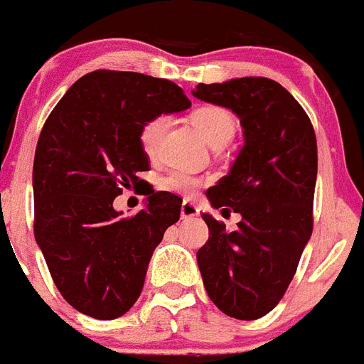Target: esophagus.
<instances>
[{"label":"esophagus","instance_id":"34e87169","mask_svg":"<svg viewBox=\"0 0 364 364\" xmlns=\"http://www.w3.org/2000/svg\"><path fill=\"white\" fill-rule=\"evenodd\" d=\"M194 216H198V207L192 203V201H183L181 203V218H194Z\"/></svg>","mask_w":364,"mask_h":364}]
</instances>
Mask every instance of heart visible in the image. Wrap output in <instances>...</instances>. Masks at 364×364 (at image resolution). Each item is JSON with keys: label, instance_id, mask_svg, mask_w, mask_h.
Instances as JSON below:
<instances>
[{"label": "heart", "instance_id": "1", "mask_svg": "<svg viewBox=\"0 0 364 364\" xmlns=\"http://www.w3.org/2000/svg\"><path fill=\"white\" fill-rule=\"evenodd\" d=\"M192 124L198 129L203 139L209 142L213 148L215 146H224L228 144L229 140L233 139L235 129H237V122L235 116L220 105H203L200 109L192 112L191 116ZM168 116L166 114H157L154 118H149L139 133V142L140 148L148 157H155L163 140L164 131L168 127ZM201 179L196 176H192L183 170H173L168 172L159 179V188L161 191L172 192V194H181V196H191L198 191L201 185Z\"/></svg>", "mask_w": 364, "mask_h": 364}]
</instances>
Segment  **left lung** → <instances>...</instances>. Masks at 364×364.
<instances>
[{"label":"left lung","instance_id":"left-lung-1","mask_svg":"<svg viewBox=\"0 0 364 364\" xmlns=\"http://www.w3.org/2000/svg\"><path fill=\"white\" fill-rule=\"evenodd\" d=\"M194 96L240 118L244 148L229 176L207 191L213 207L240 213L239 229L203 213L209 240L198 250L203 285L228 316L270 313L291 285L313 233L316 135L304 107L268 77L200 83Z\"/></svg>","mask_w":364,"mask_h":364}]
</instances>
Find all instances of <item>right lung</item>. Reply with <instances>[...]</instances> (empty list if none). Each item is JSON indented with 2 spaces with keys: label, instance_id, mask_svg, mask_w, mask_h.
<instances>
[{
  "label": "right lung",
  "instance_id": "add662e5",
  "mask_svg": "<svg viewBox=\"0 0 364 364\" xmlns=\"http://www.w3.org/2000/svg\"><path fill=\"white\" fill-rule=\"evenodd\" d=\"M188 107L183 88L168 79L96 70L48 116L33 163V228L53 283L79 313L112 320L139 300L149 259L181 215L176 194L155 192L139 177L149 170L140 127ZM125 188L149 196L136 215L112 207Z\"/></svg>",
  "mask_w": 364,
  "mask_h": 364
}]
</instances>
